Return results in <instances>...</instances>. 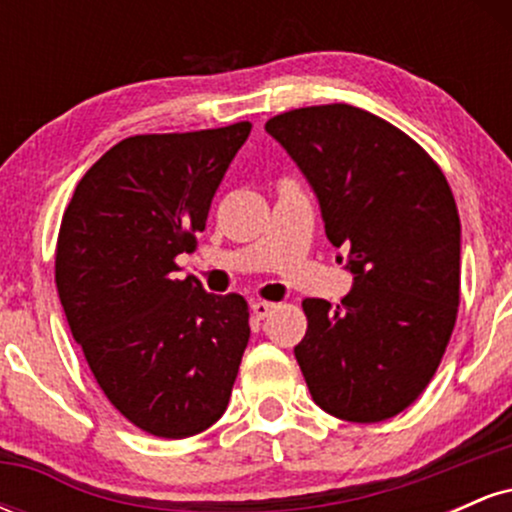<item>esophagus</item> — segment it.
I'll return each instance as SVG.
<instances>
[{
	"instance_id": "esophagus-1",
	"label": "esophagus",
	"mask_w": 512,
	"mask_h": 512,
	"mask_svg": "<svg viewBox=\"0 0 512 512\" xmlns=\"http://www.w3.org/2000/svg\"><path fill=\"white\" fill-rule=\"evenodd\" d=\"M276 310L274 303H267V301H255L252 303V315L257 317V320H264V317H269Z\"/></svg>"
}]
</instances>
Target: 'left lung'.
I'll use <instances>...</instances> for the list:
<instances>
[{
  "instance_id": "obj_1",
  "label": "left lung",
  "mask_w": 512,
  "mask_h": 512,
  "mask_svg": "<svg viewBox=\"0 0 512 512\" xmlns=\"http://www.w3.org/2000/svg\"><path fill=\"white\" fill-rule=\"evenodd\" d=\"M320 199L354 289L305 298L293 349L315 404L351 424L392 419L436 375L460 305V214L443 170L409 134L346 103L264 125ZM342 260V257H339Z\"/></svg>"
}]
</instances>
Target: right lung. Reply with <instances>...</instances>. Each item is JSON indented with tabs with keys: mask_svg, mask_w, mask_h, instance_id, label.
Returning a JSON list of instances; mask_svg holds the SVG:
<instances>
[{
	"mask_svg": "<svg viewBox=\"0 0 512 512\" xmlns=\"http://www.w3.org/2000/svg\"><path fill=\"white\" fill-rule=\"evenodd\" d=\"M250 122L122 139L64 209L55 284L108 402L142 431L190 438L228 407L250 339L248 301L211 296L175 257L197 248Z\"/></svg>",
	"mask_w": 512,
	"mask_h": 512,
	"instance_id": "1",
	"label": "right lung"
}]
</instances>
